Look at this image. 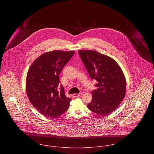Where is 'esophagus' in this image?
<instances>
[{
  "label": "esophagus",
  "mask_w": 154,
  "mask_h": 154,
  "mask_svg": "<svg viewBox=\"0 0 154 154\" xmlns=\"http://www.w3.org/2000/svg\"><path fill=\"white\" fill-rule=\"evenodd\" d=\"M82 95V93H79V94H73V96L74 97H80Z\"/></svg>",
  "instance_id": "esophagus-1"
}]
</instances>
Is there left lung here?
<instances>
[{
	"label": "left lung",
	"mask_w": 154,
	"mask_h": 154,
	"mask_svg": "<svg viewBox=\"0 0 154 154\" xmlns=\"http://www.w3.org/2000/svg\"><path fill=\"white\" fill-rule=\"evenodd\" d=\"M78 53L91 78L98 82V88L92 91L88 109L100 116L109 114L125 97L126 81L121 67L112 58L94 50H79Z\"/></svg>",
	"instance_id": "left-lung-1"
}]
</instances>
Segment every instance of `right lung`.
<instances>
[{
    "label": "right lung",
    "instance_id": "add662e5",
    "mask_svg": "<svg viewBox=\"0 0 154 154\" xmlns=\"http://www.w3.org/2000/svg\"><path fill=\"white\" fill-rule=\"evenodd\" d=\"M75 53L74 51L54 50L44 53L30 66L26 78L27 96L43 115L56 118L65 113L72 100L66 97L59 75Z\"/></svg>",
    "mask_w": 154,
    "mask_h": 154
}]
</instances>
